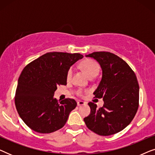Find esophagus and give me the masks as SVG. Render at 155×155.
Here are the masks:
<instances>
[{
  "mask_svg": "<svg viewBox=\"0 0 155 155\" xmlns=\"http://www.w3.org/2000/svg\"><path fill=\"white\" fill-rule=\"evenodd\" d=\"M77 104H78V106H82V105H84L85 104V102H84V101H77Z\"/></svg>",
  "mask_w": 155,
  "mask_h": 155,
  "instance_id": "esophagus-1",
  "label": "esophagus"
}]
</instances>
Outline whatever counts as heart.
Returning a JSON list of instances; mask_svg holds the SVG:
<instances>
[{
    "label": "heart",
    "instance_id": "b5f03b06",
    "mask_svg": "<svg viewBox=\"0 0 155 155\" xmlns=\"http://www.w3.org/2000/svg\"><path fill=\"white\" fill-rule=\"evenodd\" d=\"M80 67L84 73H85L89 78H93L96 77L97 74L99 73V66L96 61L94 60H91V59H87L82 61L80 63ZM73 73V69L71 68H69L67 72V79L71 80ZM81 91L79 90L78 92V94H81Z\"/></svg>",
    "mask_w": 155,
    "mask_h": 155
}]
</instances>
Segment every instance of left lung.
<instances>
[{
  "label": "left lung",
  "mask_w": 155,
  "mask_h": 155,
  "mask_svg": "<svg viewBox=\"0 0 155 155\" xmlns=\"http://www.w3.org/2000/svg\"><path fill=\"white\" fill-rule=\"evenodd\" d=\"M100 65L102 77L93 94L103 98L102 107L90 102V114L84 118L87 128L99 135L117 133L128 126L139 105V84L136 75L126 61L110 52L85 55Z\"/></svg>",
  "instance_id": "left-lung-1"
}]
</instances>
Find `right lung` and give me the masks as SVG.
I'll return each instance as SVG.
<instances>
[{
  "label": "right lung",
  "instance_id": "right-lung-1",
  "mask_svg": "<svg viewBox=\"0 0 155 155\" xmlns=\"http://www.w3.org/2000/svg\"><path fill=\"white\" fill-rule=\"evenodd\" d=\"M82 58L80 54L50 52L23 69L15 103L20 118L31 130L50 133L64 126L77 102L73 99L58 102L54 92L58 85H66L68 71Z\"/></svg>",
  "mask_w": 155,
  "mask_h": 155
}]
</instances>
